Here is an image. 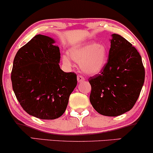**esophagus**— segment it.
Segmentation results:
<instances>
[{
  "label": "esophagus",
  "mask_w": 153,
  "mask_h": 153,
  "mask_svg": "<svg viewBox=\"0 0 153 153\" xmlns=\"http://www.w3.org/2000/svg\"><path fill=\"white\" fill-rule=\"evenodd\" d=\"M85 80V79H84V77H83L82 75H78L77 76V81H78V82H84V81Z\"/></svg>",
  "instance_id": "obj_1"
}]
</instances>
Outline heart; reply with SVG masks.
Instances as JSON below:
<instances>
[{"mask_svg":"<svg viewBox=\"0 0 153 153\" xmlns=\"http://www.w3.org/2000/svg\"><path fill=\"white\" fill-rule=\"evenodd\" d=\"M69 56L74 61L80 63L81 69L86 74L94 75L99 73L106 65L108 50L103 44L90 42L71 49ZM62 61L70 65L71 61L67 56H62Z\"/></svg>","mask_w":153,"mask_h":153,"instance_id":"obj_1","label":"heart"}]
</instances>
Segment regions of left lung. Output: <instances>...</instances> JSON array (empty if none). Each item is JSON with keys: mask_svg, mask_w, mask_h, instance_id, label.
Wrapping results in <instances>:
<instances>
[{"mask_svg": "<svg viewBox=\"0 0 153 153\" xmlns=\"http://www.w3.org/2000/svg\"><path fill=\"white\" fill-rule=\"evenodd\" d=\"M144 81L145 68L139 52L124 37L113 34L106 65L88 79L90 102L100 114L120 116L134 106Z\"/></svg>", "mask_w": 153, "mask_h": 153, "instance_id": "8db88e82", "label": "left lung"}]
</instances>
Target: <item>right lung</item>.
<instances>
[{"label": "right lung", "mask_w": 153, "mask_h": 153, "mask_svg": "<svg viewBox=\"0 0 153 153\" xmlns=\"http://www.w3.org/2000/svg\"><path fill=\"white\" fill-rule=\"evenodd\" d=\"M53 39L35 35L17 52L11 72L13 89L28 114L45 120L65 113L77 84L76 74L60 69L59 47Z\"/></svg>", "instance_id": "add662e5"}]
</instances>
